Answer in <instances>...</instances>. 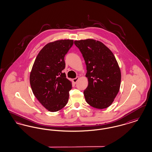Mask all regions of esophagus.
Returning a JSON list of instances; mask_svg holds the SVG:
<instances>
[{"label": "esophagus", "instance_id": "34e87169", "mask_svg": "<svg viewBox=\"0 0 152 152\" xmlns=\"http://www.w3.org/2000/svg\"><path fill=\"white\" fill-rule=\"evenodd\" d=\"M79 79V77H76V78H75V79H73V83H75V84H76V82L77 81V80Z\"/></svg>", "mask_w": 152, "mask_h": 152}]
</instances>
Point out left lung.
Instances as JSON below:
<instances>
[{
	"instance_id": "obj_1",
	"label": "left lung",
	"mask_w": 152,
	"mask_h": 152,
	"mask_svg": "<svg viewBox=\"0 0 152 152\" xmlns=\"http://www.w3.org/2000/svg\"><path fill=\"white\" fill-rule=\"evenodd\" d=\"M87 65L88 86L84 91L87 103L97 109L109 107L118 94L121 72L114 55L104 44L93 39L75 40Z\"/></svg>"
}]
</instances>
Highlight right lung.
<instances>
[{
	"instance_id": "obj_1",
	"label": "right lung",
	"mask_w": 152,
	"mask_h": 152,
	"mask_svg": "<svg viewBox=\"0 0 152 152\" xmlns=\"http://www.w3.org/2000/svg\"><path fill=\"white\" fill-rule=\"evenodd\" d=\"M73 44V40H60L45 45L38 53L30 73L33 94L50 112L61 109L68 101L72 83L63 71L65 55Z\"/></svg>"
}]
</instances>
